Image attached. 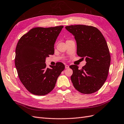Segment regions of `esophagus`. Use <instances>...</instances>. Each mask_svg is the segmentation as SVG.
Here are the masks:
<instances>
[{
  "instance_id": "34e87169",
  "label": "esophagus",
  "mask_w": 124,
  "mask_h": 124,
  "mask_svg": "<svg viewBox=\"0 0 124 124\" xmlns=\"http://www.w3.org/2000/svg\"><path fill=\"white\" fill-rule=\"evenodd\" d=\"M65 69H69V65H66L65 66Z\"/></svg>"
}]
</instances>
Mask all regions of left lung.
I'll list each match as a JSON object with an SVG mask.
<instances>
[{
	"label": "left lung",
	"mask_w": 124,
	"mask_h": 124,
	"mask_svg": "<svg viewBox=\"0 0 124 124\" xmlns=\"http://www.w3.org/2000/svg\"><path fill=\"white\" fill-rule=\"evenodd\" d=\"M66 29L75 36L78 56L85 58L86 65L78 70L70 65V77L75 88L79 92L89 94L101 88L108 76L111 56L107 42L97 28L83 25H70Z\"/></svg>",
	"instance_id": "left-lung-1"
}]
</instances>
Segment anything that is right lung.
<instances>
[{
	"label": "right lung",
	"instance_id": "add662e5",
	"mask_svg": "<svg viewBox=\"0 0 124 124\" xmlns=\"http://www.w3.org/2000/svg\"><path fill=\"white\" fill-rule=\"evenodd\" d=\"M63 26L35 27L19 39L15 65L23 85L29 92L42 96L50 93L65 66L61 62L46 67V58L54 53V44Z\"/></svg>",
	"mask_w": 124,
	"mask_h": 124
}]
</instances>
